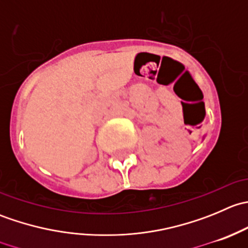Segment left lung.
I'll return each instance as SVG.
<instances>
[{
  "instance_id": "8db88e82",
  "label": "left lung",
  "mask_w": 248,
  "mask_h": 248,
  "mask_svg": "<svg viewBox=\"0 0 248 248\" xmlns=\"http://www.w3.org/2000/svg\"><path fill=\"white\" fill-rule=\"evenodd\" d=\"M204 109H205V108H204Z\"/></svg>"
}]
</instances>
